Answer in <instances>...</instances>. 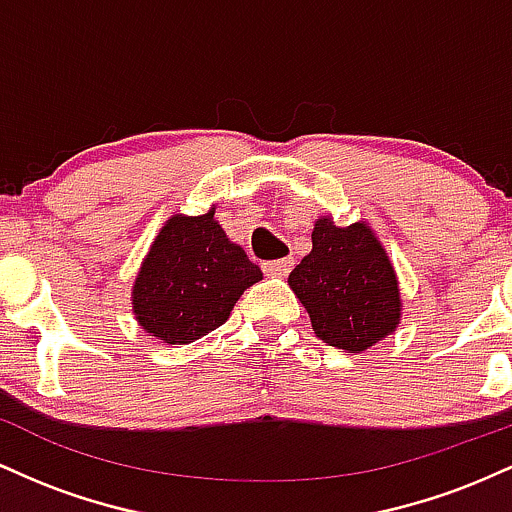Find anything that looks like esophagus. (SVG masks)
I'll return each instance as SVG.
<instances>
[{
    "instance_id": "1",
    "label": "esophagus",
    "mask_w": 512,
    "mask_h": 512,
    "mask_svg": "<svg viewBox=\"0 0 512 512\" xmlns=\"http://www.w3.org/2000/svg\"><path fill=\"white\" fill-rule=\"evenodd\" d=\"M293 260L291 257H281V260H272V262H264L262 269L267 276H286L291 272Z\"/></svg>"
}]
</instances>
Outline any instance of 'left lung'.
Listing matches in <instances>:
<instances>
[{
	"label": "left lung",
	"mask_w": 512,
	"mask_h": 512,
	"mask_svg": "<svg viewBox=\"0 0 512 512\" xmlns=\"http://www.w3.org/2000/svg\"><path fill=\"white\" fill-rule=\"evenodd\" d=\"M289 286L317 337L349 354L378 344L402 317L395 267L366 221L342 228L320 216L313 250L289 274Z\"/></svg>",
	"instance_id": "1"
}]
</instances>
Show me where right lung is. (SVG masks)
<instances>
[{
	"label": "right lung",
	"instance_id": "obj_1",
	"mask_svg": "<svg viewBox=\"0 0 512 512\" xmlns=\"http://www.w3.org/2000/svg\"><path fill=\"white\" fill-rule=\"evenodd\" d=\"M262 279L240 245L214 219L175 214L163 223L134 279L132 310L149 337L190 344L231 315L245 289Z\"/></svg>",
	"mask_w": 512,
	"mask_h": 512
}]
</instances>
